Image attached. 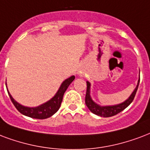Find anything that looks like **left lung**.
<instances>
[{"label":"left lung","instance_id":"obj_1","mask_svg":"<svg viewBox=\"0 0 150 150\" xmlns=\"http://www.w3.org/2000/svg\"><path fill=\"white\" fill-rule=\"evenodd\" d=\"M140 82V76H139V80L138 85L136 86V88L134 90V92L131 93V95L129 97V98L127 100H125L124 102L121 103L120 105H116L112 106H100L97 105L96 103L93 102V100L91 99L90 95V83L89 82H86L87 84V87H86V93L85 98V102L88 108L90 109V112H92L93 114L98 115L101 117H111L118 114L123 110H124L127 106L133 101L134 98L135 97L136 92L137 90L139 88V84Z\"/></svg>","mask_w":150,"mask_h":150}]
</instances>
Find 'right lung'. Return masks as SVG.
Wrapping results in <instances>:
<instances>
[{
  "label": "right lung",
  "mask_w": 150,
  "mask_h": 150,
  "mask_svg": "<svg viewBox=\"0 0 150 150\" xmlns=\"http://www.w3.org/2000/svg\"><path fill=\"white\" fill-rule=\"evenodd\" d=\"M74 79H75V76L72 75L70 78H68L67 79L64 80L61 84V86H60V89L57 91V93H56V95L51 100H50L46 103H45L42 105L38 106L36 108H29V107H25V106L21 105L20 104L16 102L12 98L11 94L8 93V95L10 97L11 102L13 103L15 107L16 108V109L19 111V112L22 113L24 116H29V117H31V118L44 120V119L49 118L50 116H52L60 108L65 91H66V90H67L71 83H72V81Z\"/></svg>",
  "instance_id": "add662e5"
}]
</instances>
